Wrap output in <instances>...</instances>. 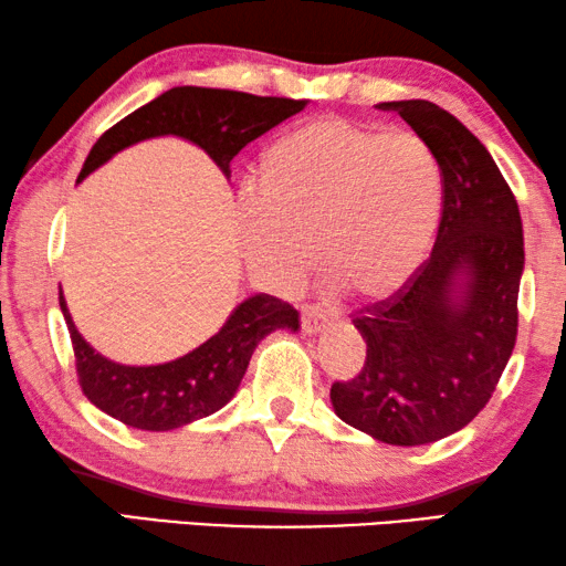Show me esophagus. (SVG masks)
<instances>
[{"mask_svg":"<svg viewBox=\"0 0 566 566\" xmlns=\"http://www.w3.org/2000/svg\"><path fill=\"white\" fill-rule=\"evenodd\" d=\"M326 323H328V318L323 316L318 308H303L301 311V326H303V333H308V336H316V333L326 328Z\"/></svg>","mask_w":566,"mask_h":566,"instance_id":"1","label":"esophagus"}]
</instances>
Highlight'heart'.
<instances>
[{
    "label": "heart",
    "mask_w": 566,
    "mask_h": 566,
    "mask_svg": "<svg viewBox=\"0 0 566 566\" xmlns=\"http://www.w3.org/2000/svg\"><path fill=\"white\" fill-rule=\"evenodd\" d=\"M437 155L413 133L323 117L277 137L243 198L250 255L295 281L316 243L321 273L340 293L376 301L411 281L441 218Z\"/></svg>",
    "instance_id": "b5f03b06"
}]
</instances>
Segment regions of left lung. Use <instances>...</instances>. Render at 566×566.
Returning a JSON list of instances; mask_svg holds the SVG:
<instances>
[{"label": "left lung", "mask_w": 566, "mask_h": 566, "mask_svg": "<svg viewBox=\"0 0 566 566\" xmlns=\"http://www.w3.org/2000/svg\"><path fill=\"white\" fill-rule=\"evenodd\" d=\"M376 107L401 115L437 155L441 222L411 281L354 318L366 364L331 386V403L370 439L421 447L464 429L502 378L516 344L524 230L494 157L457 117L429 99Z\"/></svg>", "instance_id": "1"}]
</instances>
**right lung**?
Instances as JSON below:
<instances>
[{
	"instance_id": "right-lung-1",
	"label": "right lung",
	"mask_w": 566,
	"mask_h": 566,
	"mask_svg": "<svg viewBox=\"0 0 566 566\" xmlns=\"http://www.w3.org/2000/svg\"><path fill=\"white\" fill-rule=\"evenodd\" d=\"M308 105L291 97H258L218 87H172L119 119L92 145L77 182L117 153L153 137H182L206 150L226 178L230 160L255 137ZM80 386L99 411L143 431H172L220 411L235 396L255 346L273 331H298V311L268 293L240 301L206 344L168 364L125 366L92 348L74 326L60 289Z\"/></svg>"
}]
</instances>
